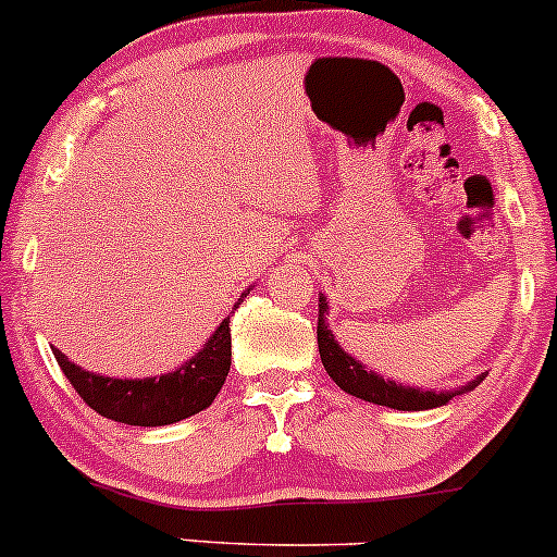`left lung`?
Wrapping results in <instances>:
<instances>
[{"label":"left lung","instance_id":"left-lung-1","mask_svg":"<svg viewBox=\"0 0 557 557\" xmlns=\"http://www.w3.org/2000/svg\"><path fill=\"white\" fill-rule=\"evenodd\" d=\"M319 357L324 364L326 375L337 383L346 394L351 397L364 399L372 405H386L394 410H432V407L448 405L458 394H467L472 388H478L483 383L485 375H478L474 381H469L467 386L456 388V392H423V388L403 386L397 381H386L377 372L367 370L362 362H357L354 357H348L341 348V343L335 341L332 330L326 326V297L319 295Z\"/></svg>","mask_w":557,"mask_h":557}]
</instances>
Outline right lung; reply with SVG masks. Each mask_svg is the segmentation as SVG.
Instances as JSON below:
<instances>
[{
  "label": "right lung",
  "mask_w": 557,
  "mask_h": 557,
  "mask_svg": "<svg viewBox=\"0 0 557 557\" xmlns=\"http://www.w3.org/2000/svg\"><path fill=\"white\" fill-rule=\"evenodd\" d=\"M246 295L249 289L238 297L236 308ZM53 354L64 375L72 381L74 392L99 416L128 426H169L206 410L220 394L231 372V317L222 319L214 335L203 343L190 362L160 377H141V381L104 377L69 362L59 348Z\"/></svg>",
  "instance_id": "add662e5"
}]
</instances>
